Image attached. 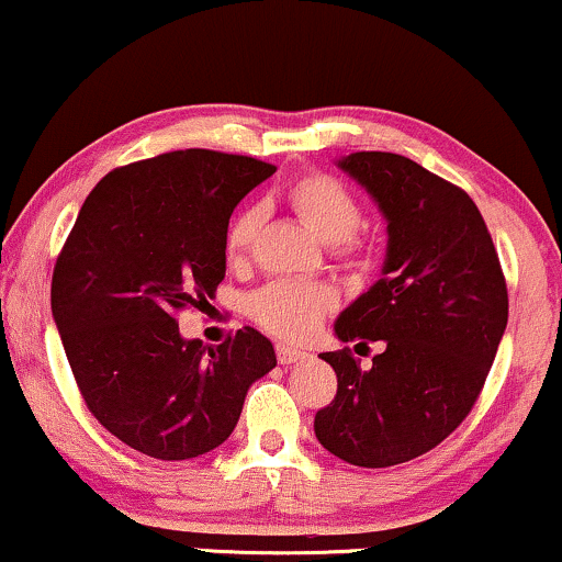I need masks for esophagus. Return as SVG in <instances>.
I'll return each mask as SVG.
<instances>
[{
	"label": "esophagus",
	"mask_w": 562,
	"mask_h": 562,
	"mask_svg": "<svg viewBox=\"0 0 562 562\" xmlns=\"http://www.w3.org/2000/svg\"><path fill=\"white\" fill-rule=\"evenodd\" d=\"M276 355H279V362L281 364H294V362H302V359L310 357L307 351L294 349V346H286V344L276 346Z\"/></svg>",
	"instance_id": "obj_1"
}]
</instances>
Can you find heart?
I'll return each instance as SVG.
<instances>
[{
	"label": "heart",
	"instance_id": "obj_1",
	"mask_svg": "<svg viewBox=\"0 0 562 562\" xmlns=\"http://www.w3.org/2000/svg\"><path fill=\"white\" fill-rule=\"evenodd\" d=\"M294 211L300 213L313 232L328 245L349 247V239L362 224V205L351 195L344 182L330 175H307L289 190ZM262 211L258 205L245 207L237 218L228 224L226 255L232 262H241L258 237ZM330 292L323 286L302 281H276L260 289L249 300V313L270 334L302 341L321 323L325 310L330 307Z\"/></svg>",
	"mask_w": 562,
	"mask_h": 562
}]
</instances>
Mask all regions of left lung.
<instances>
[{
  "instance_id": "1",
  "label": "left lung",
  "mask_w": 562,
  "mask_h": 562,
  "mask_svg": "<svg viewBox=\"0 0 562 562\" xmlns=\"http://www.w3.org/2000/svg\"><path fill=\"white\" fill-rule=\"evenodd\" d=\"M336 166L385 218L380 279L336 317L341 344L383 341L370 370L323 351L338 393L317 412L321 446L385 469L432 450L472 412L508 325V292L482 213L412 158L359 150Z\"/></svg>"
}]
</instances>
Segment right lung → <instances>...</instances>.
Returning <instances> with one entry per match:
<instances>
[{
	"mask_svg": "<svg viewBox=\"0 0 562 562\" xmlns=\"http://www.w3.org/2000/svg\"><path fill=\"white\" fill-rule=\"evenodd\" d=\"M258 158L187 148L109 171L82 203L52 279L72 375L114 438L161 461L218 448L249 385L276 367L255 328L221 346L177 313L216 294L234 207L273 175Z\"/></svg>",
	"mask_w": 562,
	"mask_h": 562,
	"instance_id": "add662e5",
	"label": "right lung"
}]
</instances>
